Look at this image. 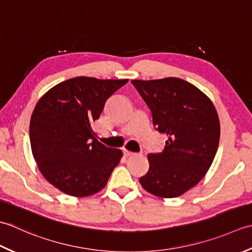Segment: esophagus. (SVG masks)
Returning a JSON list of instances; mask_svg holds the SVG:
<instances>
[{"label": "esophagus", "mask_w": 252, "mask_h": 252, "mask_svg": "<svg viewBox=\"0 0 252 252\" xmlns=\"http://www.w3.org/2000/svg\"><path fill=\"white\" fill-rule=\"evenodd\" d=\"M124 156L126 158H128V157H130V156H133V153L130 152V151H128V150H124Z\"/></svg>", "instance_id": "1"}]
</instances>
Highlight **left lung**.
I'll return each instance as SVG.
<instances>
[{
	"label": "left lung",
	"mask_w": 252,
	"mask_h": 252,
	"mask_svg": "<svg viewBox=\"0 0 252 252\" xmlns=\"http://www.w3.org/2000/svg\"><path fill=\"white\" fill-rule=\"evenodd\" d=\"M152 113L157 130L168 139L139 183L160 198H176L201 181L220 141V121L212 101L196 86L175 77L131 80Z\"/></svg>",
	"instance_id": "left-lung-1"
}]
</instances>
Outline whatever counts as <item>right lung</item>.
<instances>
[{
	"label": "right lung",
	"instance_id": "right-lung-1",
	"mask_svg": "<svg viewBox=\"0 0 252 252\" xmlns=\"http://www.w3.org/2000/svg\"><path fill=\"white\" fill-rule=\"evenodd\" d=\"M128 79L75 77L40 97L30 120V145L39 171L62 192L88 197L105 187L123 157L92 129L107 99Z\"/></svg>",
	"mask_w": 252,
	"mask_h": 252
}]
</instances>
